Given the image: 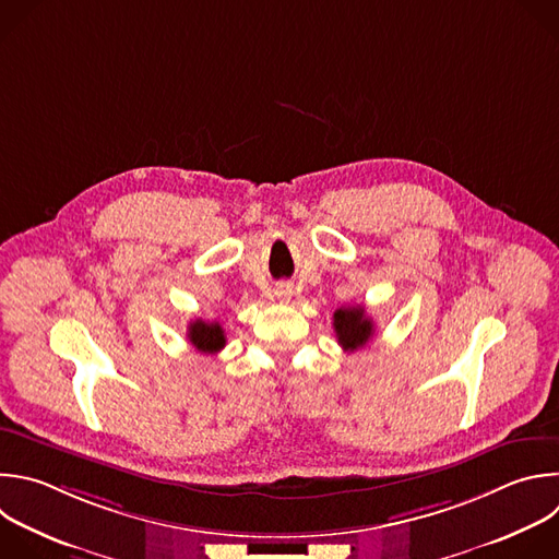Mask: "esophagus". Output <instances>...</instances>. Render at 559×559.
Returning a JSON list of instances; mask_svg holds the SVG:
<instances>
[{
	"label": "esophagus",
	"instance_id": "esophagus-1",
	"mask_svg": "<svg viewBox=\"0 0 559 559\" xmlns=\"http://www.w3.org/2000/svg\"><path fill=\"white\" fill-rule=\"evenodd\" d=\"M289 296H292V287L289 285H283V287L276 289V298L278 300H289Z\"/></svg>",
	"mask_w": 559,
	"mask_h": 559
}]
</instances>
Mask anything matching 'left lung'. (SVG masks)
<instances>
[{
    "label": "left lung",
    "mask_w": 559,
    "mask_h": 559,
    "mask_svg": "<svg viewBox=\"0 0 559 559\" xmlns=\"http://www.w3.org/2000/svg\"><path fill=\"white\" fill-rule=\"evenodd\" d=\"M333 329L337 344L344 350H357L368 344V340L376 333V324L364 311L361 305L340 307L333 313Z\"/></svg>",
    "instance_id": "8db88e82"
}]
</instances>
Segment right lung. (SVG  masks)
Listing matches in <instances>:
<instances>
[{
	"instance_id": "obj_1",
	"label": "right lung",
	"mask_w": 559,
	"mask_h": 559,
	"mask_svg": "<svg viewBox=\"0 0 559 559\" xmlns=\"http://www.w3.org/2000/svg\"><path fill=\"white\" fill-rule=\"evenodd\" d=\"M189 340L191 344L206 355H215L226 346V335L219 322H204V320H193L189 324Z\"/></svg>"
}]
</instances>
